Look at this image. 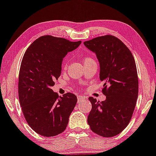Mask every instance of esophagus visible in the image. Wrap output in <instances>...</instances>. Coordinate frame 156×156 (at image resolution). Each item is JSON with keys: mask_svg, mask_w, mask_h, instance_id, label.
I'll return each mask as SVG.
<instances>
[{"mask_svg": "<svg viewBox=\"0 0 156 156\" xmlns=\"http://www.w3.org/2000/svg\"><path fill=\"white\" fill-rule=\"evenodd\" d=\"M85 98H86V97L83 96H78V101H81V100H84Z\"/></svg>", "mask_w": 156, "mask_h": 156, "instance_id": "1", "label": "esophagus"}]
</instances>
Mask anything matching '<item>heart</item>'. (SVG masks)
Masks as SVG:
<instances>
[{
	"instance_id": "heart-1",
	"label": "heart",
	"mask_w": 156,
	"mask_h": 156,
	"mask_svg": "<svg viewBox=\"0 0 156 156\" xmlns=\"http://www.w3.org/2000/svg\"><path fill=\"white\" fill-rule=\"evenodd\" d=\"M92 58H89V57H85L84 58V63H86V62H90V61H93Z\"/></svg>"
}]
</instances>
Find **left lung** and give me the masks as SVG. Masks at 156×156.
I'll return each instance as SVG.
<instances>
[{"label": "left lung", "mask_w": 156, "mask_h": 156, "mask_svg": "<svg viewBox=\"0 0 156 156\" xmlns=\"http://www.w3.org/2000/svg\"><path fill=\"white\" fill-rule=\"evenodd\" d=\"M99 62L105 101L89 97L92 109L88 116L90 129L104 137L121 133L130 121L138 96V78L133 55L127 46L112 35L84 42Z\"/></svg>", "instance_id": "1"}]
</instances>
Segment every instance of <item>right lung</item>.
<instances>
[{"instance_id": "add662e5", "label": "right lung", "mask_w": 156, "mask_h": 156, "mask_svg": "<svg viewBox=\"0 0 156 156\" xmlns=\"http://www.w3.org/2000/svg\"><path fill=\"white\" fill-rule=\"evenodd\" d=\"M81 44L50 35L39 37L26 51L19 76V97L27 123L44 137H53L66 129L77 103L76 96H59L52 88L60 76L62 62L68 52Z\"/></svg>"}]
</instances>
